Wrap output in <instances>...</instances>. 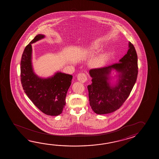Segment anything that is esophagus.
<instances>
[{"instance_id":"esophagus-1","label":"esophagus","mask_w":159,"mask_h":159,"mask_svg":"<svg viewBox=\"0 0 159 159\" xmlns=\"http://www.w3.org/2000/svg\"><path fill=\"white\" fill-rule=\"evenodd\" d=\"M77 80L82 83H84L88 80L87 75L84 73H80L77 75Z\"/></svg>"}]
</instances>
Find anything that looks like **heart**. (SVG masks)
I'll use <instances>...</instances> for the list:
<instances>
[{"instance_id": "heart-1", "label": "heart", "mask_w": 159, "mask_h": 159, "mask_svg": "<svg viewBox=\"0 0 159 159\" xmlns=\"http://www.w3.org/2000/svg\"><path fill=\"white\" fill-rule=\"evenodd\" d=\"M105 56H101V57H98V58L95 60L94 62H93V65L94 66H99L103 62V61H105Z\"/></svg>"}]
</instances>
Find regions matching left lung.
Segmentation results:
<instances>
[{
	"instance_id": "obj_1",
	"label": "left lung",
	"mask_w": 159,
	"mask_h": 159,
	"mask_svg": "<svg viewBox=\"0 0 159 159\" xmlns=\"http://www.w3.org/2000/svg\"><path fill=\"white\" fill-rule=\"evenodd\" d=\"M112 68L121 73L119 83L114 87L107 82ZM92 84L88 85L89 98L92 110L97 114H106L120 108L129 97L136 81L138 66L135 47L129 43V49L119 60L108 66L92 69L89 71Z\"/></svg>"
}]
</instances>
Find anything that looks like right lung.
Instances as JSON below:
<instances>
[{"instance_id":"obj_1","label":"right lung","mask_w":159,"mask_h":159,"mask_svg":"<svg viewBox=\"0 0 159 159\" xmlns=\"http://www.w3.org/2000/svg\"><path fill=\"white\" fill-rule=\"evenodd\" d=\"M38 34L24 49L20 62V79L24 92L37 108L45 114L57 116L65 106V98L71 84V75L58 72L47 79L38 77L31 63V44L44 38Z\"/></svg>"}]
</instances>
